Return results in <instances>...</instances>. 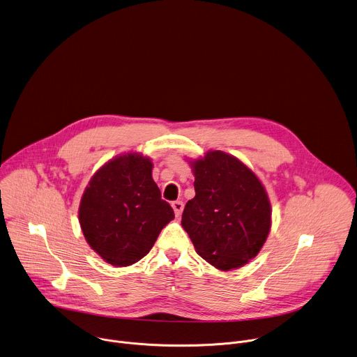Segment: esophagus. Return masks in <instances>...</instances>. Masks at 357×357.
<instances>
[{
	"label": "esophagus",
	"instance_id": "34e87169",
	"mask_svg": "<svg viewBox=\"0 0 357 357\" xmlns=\"http://www.w3.org/2000/svg\"><path fill=\"white\" fill-rule=\"evenodd\" d=\"M172 208L175 211V215L179 217L182 214V210H183V203L181 200H176V202H172Z\"/></svg>",
	"mask_w": 357,
	"mask_h": 357
}]
</instances>
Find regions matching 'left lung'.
Masks as SVG:
<instances>
[{
  "mask_svg": "<svg viewBox=\"0 0 357 357\" xmlns=\"http://www.w3.org/2000/svg\"><path fill=\"white\" fill-rule=\"evenodd\" d=\"M190 164L196 196L185 206L182 227L207 263L222 271L239 268L267 241V192L252 169L224 151H207Z\"/></svg>",
  "mask_w": 357,
  "mask_h": 357,
  "instance_id": "1",
  "label": "left lung"
}]
</instances>
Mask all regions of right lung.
<instances>
[{"label":"right lung","instance_id":"right-lung-1","mask_svg":"<svg viewBox=\"0 0 357 357\" xmlns=\"http://www.w3.org/2000/svg\"><path fill=\"white\" fill-rule=\"evenodd\" d=\"M151 169L150 158L137 153L115 157L91 176L82 196L79 222L86 242L114 267L143 259L175 217Z\"/></svg>","mask_w":357,"mask_h":357}]
</instances>
